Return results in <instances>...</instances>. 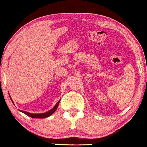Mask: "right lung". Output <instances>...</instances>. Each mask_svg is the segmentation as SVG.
Listing matches in <instances>:
<instances>
[{
  "mask_svg": "<svg viewBox=\"0 0 147 147\" xmlns=\"http://www.w3.org/2000/svg\"><path fill=\"white\" fill-rule=\"evenodd\" d=\"M9 97H10V99L11 100L13 104H14L13 100H12V98H11L10 96H9ZM59 102H60V100L57 102V103L56 105H55V106L53 108H52V109L49 111H47V112H45V113H39V114H36V113H35V114H34V113H29L27 111H22V110H19V111H21L22 113H24V114H26V115L29 116V117L33 118H47V117H50V116H51L55 111H56L58 106H59Z\"/></svg>",
  "mask_w": 147,
  "mask_h": 147,
  "instance_id": "right-lung-1",
  "label": "right lung"
}]
</instances>
